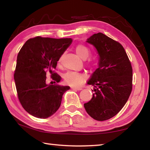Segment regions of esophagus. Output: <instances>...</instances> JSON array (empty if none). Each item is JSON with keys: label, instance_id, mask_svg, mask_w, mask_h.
Instances as JSON below:
<instances>
[{"label": "esophagus", "instance_id": "1", "mask_svg": "<svg viewBox=\"0 0 150 150\" xmlns=\"http://www.w3.org/2000/svg\"><path fill=\"white\" fill-rule=\"evenodd\" d=\"M72 89L74 90H82V88H80V87H72Z\"/></svg>", "mask_w": 150, "mask_h": 150}]
</instances>
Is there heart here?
Wrapping results in <instances>:
<instances>
[{
	"instance_id": "heart-1",
	"label": "heart",
	"mask_w": 150,
	"mask_h": 150,
	"mask_svg": "<svg viewBox=\"0 0 150 150\" xmlns=\"http://www.w3.org/2000/svg\"><path fill=\"white\" fill-rule=\"evenodd\" d=\"M76 52L78 56L82 59H86L90 54L89 48L83 45H78L76 47ZM58 63H60V59L58 60ZM64 78L66 82L72 86H78L85 80V76L77 72H68L65 74Z\"/></svg>"
}]
</instances>
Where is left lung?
I'll return each mask as SVG.
<instances>
[{
    "mask_svg": "<svg viewBox=\"0 0 150 150\" xmlns=\"http://www.w3.org/2000/svg\"><path fill=\"white\" fill-rule=\"evenodd\" d=\"M86 42L96 49L99 59L98 68L88 81L94 86V93L84 106L92 118L104 121L116 116L128 100L132 68L123 46L103 33L93 34Z\"/></svg>",
    "mask_w": 150,
    "mask_h": 150,
    "instance_id": "obj_1",
    "label": "left lung"
}]
</instances>
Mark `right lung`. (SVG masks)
I'll return each mask as SVG.
<instances>
[{"instance_id":"obj_1","label":"right lung","mask_w":150,"mask_h":150,"mask_svg":"<svg viewBox=\"0 0 150 150\" xmlns=\"http://www.w3.org/2000/svg\"><path fill=\"white\" fill-rule=\"evenodd\" d=\"M72 42V38L37 36L27 40L18 52L14 74L16 91L21 105L32 116L47 118L60 108L63 94L70 88L47 84L46 72L60 82L61 77L53 70Z\"/></svg>"}]
</instances>
